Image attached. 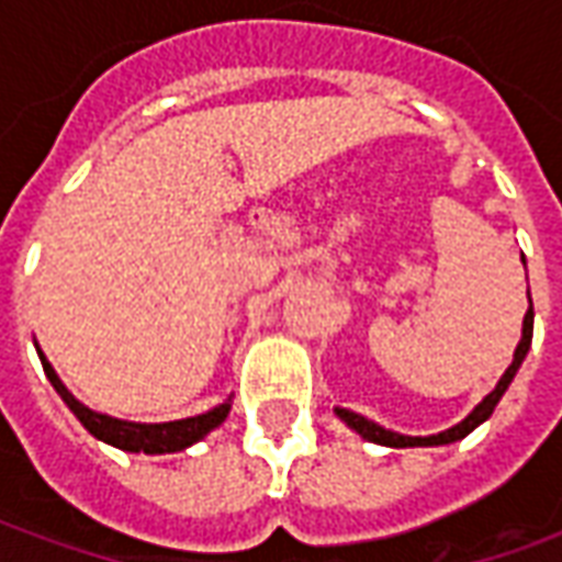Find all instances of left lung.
Here are the masks:
<instances>
[{
	"instance_id": "left-lung-1",
	"label": "left lung",
	"mask_w": 562,
	"mask_h": 562,
	"mask_svg": "<svg viewBox=\"0 0 562 562\" xmlns=\"http://www.w3.org/2000/svg\"><path fill=\"white\" fill-rule=\"evenodd\" d=\"M527 297H530V292H527ZM530 342H532V301H530V310H527V316H524V328H520V342H518V349H515V358H512V364H508V370L503 373V379L496 382V389L491 391V394H487V397H484V401L479 403L467 418H463V422L454 424V427H448V430H442V434L403 436V434H394V430H385V427H379L376 422H370V418H364V415L340 409V406H337L334 413L340 415L342 422L349 424L355 434H361L364 439H370V442H379V446L415 448V446H448V442H458V439H463V436H470L479 424L491 418L494 406L499 403V397L506 394V389L512 385V379H515V373H518V367L524 364V358H527V352H530Z\"/></svg>"
}]
</instances>
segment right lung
I'll use <instances>...</instances> for the list:
<instances>
[{"mask_svg":"<svg viewBox=\"0 0 562 562\" xmlns=\"http://www.w3.org/2000/svg\"><path fill=\"white\" fill-rule=\"evenodd\" d=\"M35 349H38V342H35ZM38 358H42V367L44 373H47V379H50V385H54L56 394L66 401L68 409L78 415V422L83 424L95 439H102L108 446L123 448V451H135V454H138V451H144V454H173V451H183V448H189L192 442H198V439H204L213 427H220V424L228 418V409H232V403H220V406H213L210 413L195 415V418H180V422H123V418H111V415L95 413L90 406H83V403L63 385V379L56 376V370L50 367V361L44 358L42 349H38Z\"/></svg>","mask_w":562,"mask_h":562,"instance_id":"right-lung-1","label":"right lung"}]
</instances>
